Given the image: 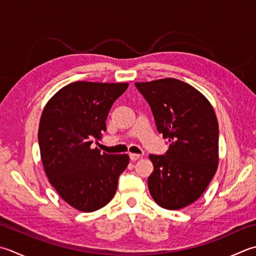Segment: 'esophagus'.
Here are the masks:
<instances>
[{
    "instance_id": "obj_1",
    "label": "esophagus",
    "mask_w": 256,
    "mask_h": 256,
    "mask_svg": "<svg viewBox=\"0 0 256 256\" xmlns=\"http://www.w3.org/2000/svg\"><path fill=\"white\" fill-rule=\"evenodd\" d=\"M140 158H141V155H140V154L130 153V158H131V161H136V160H138Z\"/></svg>"
}]
</instances>
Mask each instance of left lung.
Instances as JSON below:
<instances>
[{
	"label": "left lung",
	"instance_id": "obj_1",
	"mask_svg": "<svg viewBox=\"0 0 256 256\" xmlns=\"http://www.w3.org/2000/svg\"><path fill=\"white\" fill-rule=\"evenodd\" d=\"M151 108L158 133L168 138L163 155H150L148 185L154 201L180 210L201 196L218 163V124L212 105L196 88L176 78L135 83Z\"/></svg>",
	"mask_w": 256,
	"mask_h": 256
}]
</instances>
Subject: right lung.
Returning a JSON list of instances; mask_svg holds the SVG:
<instances>
[{"label": "right lung", "mask_w": 256, "mask_h": 256, "mask_svg": "<svg viewBox=\"0 0 256 256\" xmlns=\"http://www.w3.org/2000/svg\"><path fill=\"white\" fill-rule=\"evenodd\" d=\"M128 83L74 82L44 108L38 128L42 163L50 183L65 202L82 212L105 206L114 196L128 154L101 153L93 138L106 131L113 103Z\"/></svg>", "instance_id": "obj_1"}]
</instances>
